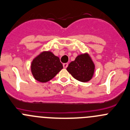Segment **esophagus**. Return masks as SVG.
<instances>
[{
    "label": "esophagus",
    "mask_w": 130,
    "mask_h": 130,
    "mask_svg": "<svg viewBox=\"0 0 130 130\" xmlns=\"http://www.w3.org/2000/svg\"><path fill=\"white\" fill-rule=\"evenodd\" d=\"M63 67L65 68V69H66V68L68 67V63H63Z\"/></svg>",
    "instance_id": "esophagus-1"
}]
</instances>
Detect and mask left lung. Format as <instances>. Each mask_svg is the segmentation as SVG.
Segmentation results:
<instances>
[{"mask_svg": "<svg viewBox=\"0 0 130 130\" xmlns=\"http://www.w3.org/2000/svg\"><path fill=\"white\" fill-rule=\"evenodd\" d=\"M67 70L75 79L85 83L93 77L94 65L89 55L84 54L77 56L74 61L70 62Z\"/></svg>", "mask_w": 130, "mask_h": 130, "instance_id": "obj_1", "label": "left lung"}]
</instances>
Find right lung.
<instances>
[{"label": "right lung", "mask_w": 130, "mask_h": 130, "mask_svg": "<svg viewBox=\"0 0 130 130\" xmlns=\"http://www.w3.org/2000/svg\"><path fill=\"white\" fill-rule=\"evenodd\" d=\"M62 69L63 65L60 58L50 51L40 54L33 60L31 65L34 77L41 83H46L52 79Z\"/></svg>", "instance_id": "add662e5"}]
</instances>
